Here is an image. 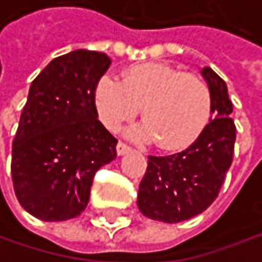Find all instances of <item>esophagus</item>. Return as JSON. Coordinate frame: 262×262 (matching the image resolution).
I'll return each mask as SVG.
<instances>
[{
    "mask_svg": "<svg viewBox=\"0 0 262 262\" xmlns=\"http://www.w3.org/2000/svg\"><path fill=\"white\" fill-rule=\"evenodd\" d=\"M130 150H132V149H130L125 143H122V141H119L118 144H116V154H118V157H122V155H125V154H128Z\"/></svg>",
    "mask_w": 262,
    "mask_h": 262,
    "instance_id": "obj_1",
    "label": "esophagus"
}]
</instances>
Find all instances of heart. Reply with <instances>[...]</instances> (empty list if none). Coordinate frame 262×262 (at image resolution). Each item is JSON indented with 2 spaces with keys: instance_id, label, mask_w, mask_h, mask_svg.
<instances>
[{
  "instance_id": "heart-1",
  "label": "heart",
  "mask_w": 262,
  "mask_h": 262,
  "mask_svg": "<svg viewBox=\"0 0 262 262\" xmlns=\"http://www.w3.org/2000/svg\"><path fill=\"white\" fill-rule=\"evenodd\" d=\"M101 122L118 130L134 119L141 105L144 124L135 135L157 140L167 150H181L198 140L212 115L207 84L166 62H140L127 67L121 81L102 76L95 89Z\"/></svg>"
}]
</instances>
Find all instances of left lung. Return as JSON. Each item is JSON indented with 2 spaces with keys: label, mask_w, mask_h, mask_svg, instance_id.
Returning <instances> with one entry per match:
<instances>
[{
  "label": "left lung",
  "mask_w": 262,
  "mask_h": 262,
  "mask_svg": "<svg viewBox=\"0 0 262 262\" xmlns=\"http://www.w3.org/2000/svg\"><path fill=\"white\" fill-rule=\"evenodd\" d=\"M212 98V118L198 140L169 157H149L140 183L138 209L155 221L181 223L203 213L218 196L233 160L236 127L227 84L210 67H203Z\"/></svg>",
  "instance_id": "left-lung-1"
}]
</instances>
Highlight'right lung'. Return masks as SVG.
I'll use <instances>...</instances> for the list:
<instances>
[{
	"mask_svg": "<svg viewBox=\"0 0 262 262\" xmlns=\"http://www.w3.org/2000/svg\"><path fill=\"white\" fill-rule=\"evenodd\" d=\"M105 53L73 50L33 79L12 144L15 195L42 221H67L87 207L96 170L116 158V140L98 121L95 89Z\"/></svg>",
	"mask_w": 262,
	"mask_h": 262,
	"instance_id": "right-lung-1",
	"label": "right lung"
}]
</instances>
